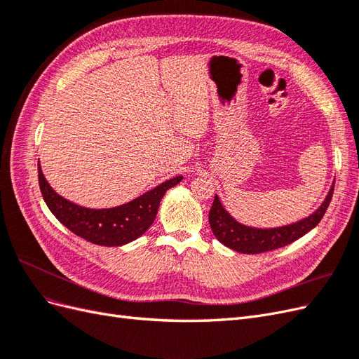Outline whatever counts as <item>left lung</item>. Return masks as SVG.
<instances>
[{"label":"left lung","mask_w":359,"mask_h":359,"mask_svg":"<svg viewBox=\"0 0 359 359\" xmlns=\"http://www.w3.org/2000/svg\"><path fill=\"white\" fill-rule=\"evenodd\" d=\"M332 193L334 186L331 187L327 199L320 205V208L307 219L289 226L277 227V229H253V227L240 224L224 211L219 198L215 196L210 210V224L217 240L226 247L235 250V252L245 255L271 252V250L297 241L298 238L310 232L313 227H316L328 210Z\"/></svg>","instance_id":"1"}]
</instances>
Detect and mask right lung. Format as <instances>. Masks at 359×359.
<instances>
[{"instance_id":"add662e5","label":"right lung","mask_w":359,"mask_h":359,"mask_svg":"<svg viewBox=\"0 0 359 359\" xmlns=\"http://www.w3.org/2000/svg\"><path fill=\"white\" fill-rule=\"evenodd\" d=\"M182 177L168 180L142 196L109 210H90L74 205L52 190L39 165V186L48 208L57 219L83 240L97 245L116 247L136 240L153 224L161 198Z\"/></svg>"}]
</instances>
